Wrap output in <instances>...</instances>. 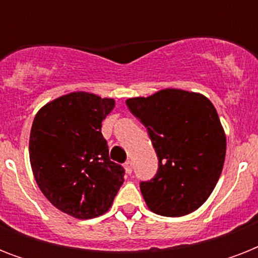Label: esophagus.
I'll return each instance as SVG.
<instances>
[{
  "instance_id": "1",
  "label": "esophagus",
  "mask_w": 258,
  "mask_h": 258,
  "mask_svg": "<svg viewBox=\"0 0 258 258\" xmlns=\"http://www.w3.org/2000/svg\"><path fill=\"white\" fill-rule=\"evenodd\" d=\"M124 169H125V171H127V174H131V172H133V163H131L130 161L125 162Z\"/></svg>"
}]
</instances>
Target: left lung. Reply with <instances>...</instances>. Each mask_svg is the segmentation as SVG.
<instances>
[{"instance_id": "left-lung-1", "label": "left lung", "mask_w": 258, "mask_h": 258, "mask_svg": "<svg viewBox=\"0 0 258 258\" xmlns=\"http://www.w3.org/2000/svg\"><path fill=\"white\" fill-rule=\"evenodd\" d=\"M125 104L147 128L159 159L157 175L141 183L147 208L165 217L196 212L225 163L226 135L216 107L202 93L178 88L130 97Z\"/></svg>"}]
</instances>
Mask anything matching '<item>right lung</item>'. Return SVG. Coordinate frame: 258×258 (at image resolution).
I'll list each match as a JSON object with an SVG mask.
<instances>
[{"label": "right lung", "mask_w": 258, "mask_h": 258, "mask_svg": "<svg viewBox=\"0 0 258 258\" xmlns=\"http://www.w3.org/2000/svg\"><path fill=\"white\" fill-rule=\"evenodd\" d=\"M115 107L111 97L76 91L46 103L34 116L29 159L38 188L60 212L89 220L108 212L124 182L109 159L101 123Z\"/></svg>", "instance_id": "right-lung-1"}]
</instances>
